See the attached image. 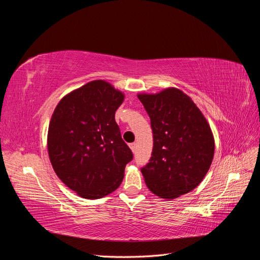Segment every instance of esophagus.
<instances>
[{
  "mask_svg": "<svg viewBox=\"0 0 260 260\" xmlns=\"http://www.w3.org/2000/svg\"><path fill=\"white\" fill-rule=\"evenodd\" d=\"M129 147L131 148V151L135 153L136 152V149H137V143H131V144H129Z\"/></svg>",
  "mask_w": 260,
  "mask_h": 260,
  "instance_id": "obj_1",
  "label": "esophagus"
}]
</instances>
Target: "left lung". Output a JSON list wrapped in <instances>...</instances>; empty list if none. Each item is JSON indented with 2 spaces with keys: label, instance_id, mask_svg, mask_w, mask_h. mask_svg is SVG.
<instances>
[{
  "label": "left lung",
  "instance_id": "obj_1",
  "mask_svg": "<svg viewBox=\"0 0 260 260\" xmlns=\"http://www.w3.org/2000/svg\"><path fill=\"white\" fill-rule=\"evenodd\" d=\"M138 98L151 118L152 157L141 169L149 191L165 200L191 192L214 158L210 125L190 96L177 88Z\"/></svg>",
  "mask_w": 260,
  "mask_h": 260
}]
</instances>
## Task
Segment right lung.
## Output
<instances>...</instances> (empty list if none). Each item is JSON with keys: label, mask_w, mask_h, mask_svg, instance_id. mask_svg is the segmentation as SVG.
<instances>
[{"label": "right lung", "mask_w": 260, "mask_h": 260, "mask_svg": "<svg viewBox=\"0 0 260 260\" xmlns=\"http://www.w3.org/2000/svg\"><path fill=\"white\" fill-rule=\"evenodd\" d=\"M124 94L93 80L62 98L49 124L48 151L55 174L83 199L95 200L120 185L132 160L115 113Z\"/></svg>", "instance_id": "obj_1"}]
</instances>
